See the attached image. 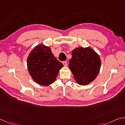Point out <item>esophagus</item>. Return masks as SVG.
<instances>
[{
    "label": "esophagus",
    "instance_id": "1",
    "mask_svg": "<svg viewBox=\"0 0 125 125\" xmlns=\"http://www.w3.org/2000/svg\"><path fill=\"white\" fill-rule=\"evenodd\" d=\"M63 64L64 65V66L66 67V66L67 65V61H64V62H63Z\"/></svg>",
    "mask_w": 125,
    "mask_h": 125
}]
</instances>
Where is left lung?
<instances>
[{
    "instance_id": "1",
    "label": "left lung",
    "mask_w": 125,
    "mask_h": 125,
    "mask_svg": "<svg viewBox=\"0 0 125 125\" xmlns=\"http://www.w3.org/2000/svg\"><path fill=\"white\" fill-rule=\"evenodd\" d=\"M69 68L78 84L84 85L96 79L101 67L99 55L90 48L79 47L72 51Z\"/></svg>"
}]
</instances>
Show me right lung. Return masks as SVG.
Returning a JSON list of instances; mask_svg holds the SVG:
<instances>
[{"label": "right lung", "mask_w": 125, "mask_h": 125, "mask_svg": "<svg viewBox=\"0 0 125 125\" xmlns=\"http://www.w3.org/2000/svg\"><path fill=\"white\" fill-rule=\"evenodd\" d=\"M29 73L33 81L41 85H50L55 82L63 65L54 57L50 48L44 44L37 45L27 58Z\"/></svg>", "instance_id": "obj_1"}]
</instances>
